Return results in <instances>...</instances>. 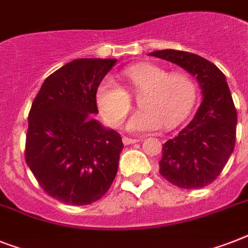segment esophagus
<instances>
[{
    "mask_svg": "<svg viewBox=\"0 0 248 248\" xmlns=\"http://www.w3.org/2000/svg\"><path fill=\"white\" fill-rule=\"evenodd\" d=\"M122 140H124V145L138 143V141H139V140H138V139H134V138H128V136H124V138H122Z\"/></svg>",
    "mask_w": 248,
    "mask_h": 248,
    "instance_id": "obj_1",
    "label": "esophagus"
}]
</instances>
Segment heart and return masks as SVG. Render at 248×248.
Masks as SVG:
<instances>
[{"instance_id": "obj_1", "label": "heart", "mask_w": 248, "mask_h": 248, "mask_svg": "<svg viewBox=\"0 0 248 248\" xmlns=\"http://www.w3.org/2000/svg\"><path fill=\"white\" fill-rule=\"evenodd\" d=\"M124 76L136 93L141 108L128 121L134 132L173 128L190 112L196 100V83L183 72L170 73L153 63H139L124 69ZM96 103L101 116L113 127L124 122L131 109L128 93L112 78L103 79L96 90Z\"/></svg>"}]
</instances>
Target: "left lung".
<instances>
[{
    "mask_svg": "<svg viewBox=\"0 0 248 248\" xmlns=\"http://www.w3.org/2000/svg\"><path fill=\"white\" fill-rule=\"evenodd\" d=\"M149 55L177 64L200 83L202 104L188 126L162 145L159 173L179 188H203L234 151L237 110L227 78L215 64L192 52L158 50Z\"/></svg>",
    "mask_w": 248,
    "mask_h": 248,
    "instance_id": "1",
    "label": "left lung"
}]
</instances>
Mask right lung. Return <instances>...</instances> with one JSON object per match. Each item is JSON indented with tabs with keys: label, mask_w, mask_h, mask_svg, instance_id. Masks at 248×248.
Returning a JSON list of instances; mask_svg holds the SVG:
<instances>
[{
	"label": "right lung",
	"mask_w": 248,
	"mask_h": 248,
	"mask_svg": "<svg viewBox=\"0 0 248 248\" xmlns=\"http://www.w3.org/2000/svg\"><path fill=\"white\" fill-rule=\"evenodd\" d=\"M116 59H77L50 75L28 116L25 162L48 196L85 206L100 200L117 175L122 138L103 127L96 90Z\"/></svg>",
	"instance_id": "add662e5"
}]
</instances>
